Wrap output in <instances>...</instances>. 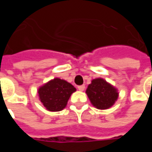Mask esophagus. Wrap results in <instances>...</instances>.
Wrapping results in <instances>:
<instances>
[{
    "mask_svg": "<svg viewBox=\"0 0 152 152\" xmlns=\"http://www.w3.org/2000/svg\"><path fill=\"white\" fill-rule=\"evenodd\" d=\"M86 89V86L85 85H82V86H78V89H79L80 91H84Z\"/></svg>",
    "mask_w": 152,
    "mask_h": 152,
    "instance_id": "obj_1",
    "label": "esophagus"
}]
</instances>
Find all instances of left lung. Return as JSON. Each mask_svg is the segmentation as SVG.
<instances>
[{
	"label": "left lung",
	"mask_w": 152,
	"mask_h": 152,
	"mask_svg": "<svg viewBox=\"0 0 152 152\" xmlns=\"http://www.w3.org/2000/svg\"><path fill=\"white\" fill-rule=\"evenodd\" d=\"M86 94L91 103L98 109L111 107L118 98L116 89L102 78L93 80Z\"/></svg>",
	"instance_id": "8db88e82"
}]
</instances>
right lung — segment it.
I'll return each instance as SVG.
<instances>
[{
	"instance_id": "1",
	"label": "right lung",
	"mask_w": 152,
	"mask_h": 152,
	"mask_svg": "<svg viewBox=\"0 0 152 152\" xmlns=\"http://www.w3.org/2000/svg\"><path fill=\"white\" fill-rule=\"evenodd\" d=\"M76 88L59 78L50 80L38 89L40 102L50 112H59L65 108L70 96Z\"/></svg>"
}]
</instances>
